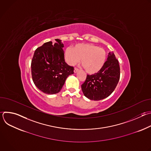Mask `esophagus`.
I'll use <instances>...</instances> for the list:
<instances>
[{"mask_svg":"<svg viewBox=\"0 0 151 151\" xmlns=\"http://www.w3.org/2000/svg\"><path fill=\"white\" fill-rule=\"evenodd\" d=\"M78 71H79V70H78L77 68H75V69H74V73H77Z\"/></svg>","mask_w":151,"mask_h":151,"instance_id":"1","label":"esophagus"}]
</instances>
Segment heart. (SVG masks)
Wrapping results in <instances>:
<instances>
[{
  "label": "heart",
  "instance_id": "b5f03b06",
  "mask_svg": "<svg viewBox=\"0 0 151 151\" xmlns=\"http://www.w3.org/2000/svg\"><path fill=\"white\" fill-rule=\"evenodd\" d=\"M64 60L70 66L80 61L87 73L94 74L100 71L106 61V51L98 46L91 44H79L74 48L68 47L64 54Z\"/></svg>",
  "mask_w": 151,
  "mask_h": 151
}]
</instances>
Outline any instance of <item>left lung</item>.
Returning <instances> with one entry per match:
<instances>
[{"label":"left lung","mask_w":151,"mask_h":151,"mask_svg":"<svg viewBox=\"0 0 151 151\" xmlns=\"http://www.w3.org/2000/svg\"><path fill=\"white\" fill-rule=\"evenodd\" d=\"M103 67L94 75H87L81 85L83 95L92 100L109 96L115 89L120 78L119 62L113 52H109Z\"/></svg>","instance_id":"obj_1"}]
</instances>
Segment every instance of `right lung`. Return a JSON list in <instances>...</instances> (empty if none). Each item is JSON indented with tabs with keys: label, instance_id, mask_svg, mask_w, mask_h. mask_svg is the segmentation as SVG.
Instances as JSON below:
<instances>
[{
	"label": "right lung",
	"instance_id": "obj_1",
	"mask_svg": "<svg viewBox=\"0 0 151 151\" xmlns=\"http://www.w3.org/2000/svg\"><path fill=\"white\" fill-rule=\"evenodd\" d=\"M45 43L34 53L32 64V76L36 87L48 94L59 93L67 78L74 73V68L64 61V44L56 39Z\"/></svg>",
	"mask_w": 151,
	"mask_h": 151
}]
</instances>
